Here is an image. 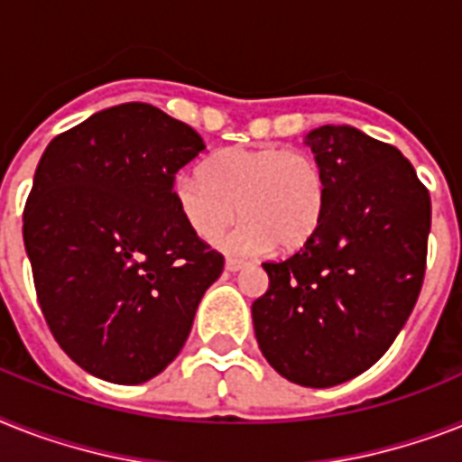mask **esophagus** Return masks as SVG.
<instances>
[{
  "mask_svg": "<svg viewBox=\"0 0 462 462\" xmlns=\"http://www.w3.org/2000/svg\"><path fill=\"white\" fill-rule=\"evenodd\" d=\"M244 265L246 263H244V261H237V258H227V261H225V270H230V273H237Z\"/></svg>",
  "mask_w": 462,
  "mask_h": 462,
  "instance_id": "1",
  "label": "esophagus"
}]
</instances>
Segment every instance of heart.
<instances>
[{
    "mask_svg": "<svg viewBox=\"0 0 462 462\" xmlns=\"http://www.w3.org/2000/svg\"><path fill=\"white\" fill-rule=\"evenodd\" d=\"M325 175L309 152L261 146L225 149L204 172L175 180V204L199 239L213 242L237 218L223 249L237 256L277 249L296 251L318 232L325 213Z\"/></svg>",
    "mask_w": 462,
    "mask_h": 462,
    "instance_id": "1",
    "label": "heart"
}]
</instances>
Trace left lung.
I'll return each instance as SVG.
<instances>
[{
    "mask_svg": "<svg viewBox=\"0 0 462 462\" xmlns=\"http://www.w3.org/2000/svg\"><path fill=\"white\" fill-rule=\"evenodd\" d=\"M325 175L318 232L251 306L265 361L313 389L354 380L406 325L425 277L432 201L411 161L351 125L303 137Z\"/></svg>",
    "mask_w": 462,
    "mask_h": 462,
    "instance_id": "left-lung-1",
    "label": "left lung"
}]
</instances>
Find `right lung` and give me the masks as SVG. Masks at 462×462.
I'll list each match as a JSON object with an SVG mask.
<instances>
[{
  "instance_id": "right-lung-1",
  "label": "right lung",
  "mask_w": 462,
  "mask_h": 462,
  "mask_svg": "<svg viewBox=\"0 0 462 462\" xmlns=\"http://www.w3.org/2000/svg\"><path fill=\"white\" fill-rule=\"evenodd\" d=\"M204 149L189 125L130 101L54 137L37 163L23 213L37 301L59 346L99 380L163 373L223 273L172 192Z\"/></svg>"
}]
</instances>
